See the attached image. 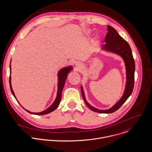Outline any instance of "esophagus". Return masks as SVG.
I'll list each match as a JSON object with an SVG mask.
<instances>
[{
    "label": "esophagus",
    "mask_w": 152,
    "mask_h": 152,
    "mask_svg": "<svg viewBox=\"0 0 152 152\" xmlns=\"http://www.w3.org/2000/svg\"><path fill=\"white\" fill-rule=\"evenodd\" d=\"M81 64L79 63H76V67H77V69H80V67H81Z\"/></svg>",
    "instance_id": "esophagus-1"
}]
</instances>
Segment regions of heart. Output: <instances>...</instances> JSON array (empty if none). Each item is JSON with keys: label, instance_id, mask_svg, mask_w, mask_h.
<instances>
[{"label": "heart", "instance_id": "b5f03b06", "mask_svg": "<svg viewBox=\"0 0 152 152\" xmlns=\"http://www.w3.org/2000/svg\"><path fill=\"white\" fill-rule=\"evenodd\" d=\"M85 33H86V34H91V30H87V31H85Z\"/></svg>", "mask_w": 152, "mask_h": 152}]
</instances>
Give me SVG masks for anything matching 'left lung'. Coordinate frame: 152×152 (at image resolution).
<instances>
[{"label": "left lung", "mask_w": 152, "mask_h": 152, "mask_svg": "<svg viewBox=\"0 0 152 152\" xmlns=\"http://www.w3.org/2000/svg\"><path fill=\"white\" fill-rule=\"evenodd\" d=\"M107 27V33L104 39L106 43L102 47V49L117 54L123 59L126 66V83L124 91L121 99L113 106L107 110L98 109L88 103L86 100L83 88L81 86L82 95L86 106L91 110L100 113H112L118 110L131 95L133 90L134 81L135 63L129 45L113 27L109 25Z\"/></svg>", "instance_id": "obj_1"}]
</instances>
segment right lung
<instances>
[{"instance_id": "1", "label": "right lung", "mask_w": 152, "mask_h": 152, "mask_svg": "<svg viewBox=\"0 0 152 152\" xmlns=\"http://www.w3.org/2000/svg\"><path fill=\"white\" fill-rule=\"evenodd\" d=\"M11 62V61H10ZM73 69V67L72 66H69L67 67H63L62 69H61V70L59 71L58 73V92H57V96H56V98L55 99V100L54 101V102L52 104V105L49 107L48 109H46V110L39 112V113H33L31 112L30 111L25 109V108H23L26 111H27L28 113L33 114V115H46L48 114L53 111H54L59 105V103L61 102V92L63 91L64 85L65 84V82L66 80L67 79V75L69 74V73L70 72V70H72ZM10 73H11V65L10 64ZM9 84H10V91H12V94L14 96V97L16 98V96L15 95V93L13 91L12 88V85H11V76H9ZM16 100H18L16 99ZM18 102L19 103V102L18 101ZM20 104V103H19Z\"/></svg>"}]
</instances>
